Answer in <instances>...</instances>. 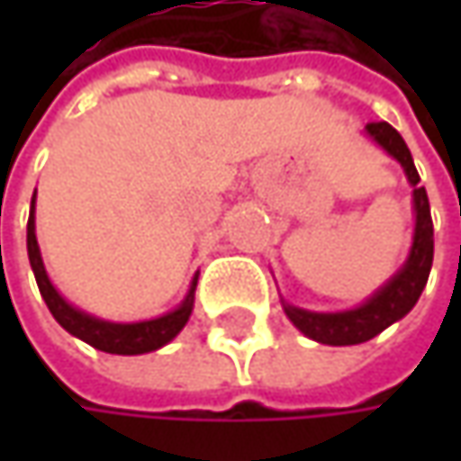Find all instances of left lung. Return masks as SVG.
I'll return each mask as SVG.
<instances>
[{"mask_svg":"<svg viewBox=\"0 0 461 461\" xmlns=\"http://www.w3.org/2000/svg\"><path fill=\"white\" fill-rule=\"evenodd\" d=\"M366 135L405 168V176L413 186V210H416L413 246L398 275L387 279V285H382L359 308L344 310V312H312V310L294 308L282 300L285 312L294 328H300L308 339L318 344L354 346L375 339L384 328L393 326L395 321L413 310L429 282L431 264H434V222H431L429 194H426V186L418 185L420 176H418L413 156L408 151L402 135L390 122H369Z\"/></svg>","mask_w":461,"mask_h":461,"instance_id":"obj_1","label":"left lung"}]
</instances>
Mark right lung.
<instances>
[{"label": "right lung", "mask_w": 461, "mask_h": 461, "mask_svg": "<svg viewBox=\"0 0 461 461\" xmlns=\"http://www.w3.org/2000/svg\"><path fill=\"white\" fill-rule=\"evenodd\" d=\"M27 257L30 267L38 282V290L43 294L45 305L53 312V318L66 328L71 336H77L89 346H95L99 351L107 354H122V357H135V354H149L161 346H167L182 328L186 326L192 308H194V287H197V275L192 279V287L182 300L179 308H174L161 318L153 321H140V323H113V321H102L95 318L84 310L74 308L71 303H66L59 290L53 287V282L48 279V272L43 267L41 257V246L35 239V194L30 203V218H27Z\"/></svg>", "instance_id": "right-lung-1"}]
</instances>
